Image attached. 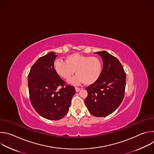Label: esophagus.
Instances as JSON below:
<instances>
[{
    "label": "esophagus",
    "mask_w": 154,
    "mask_h": 154,
    "mask_svg": "<svg viewBox=\"0 0 154 154\" xmlns=\"http://www.w3.org/2000/svg\"><path fill=\"white\" fill-rule=\"evenodd\" d=\"M75 91L77 92H78V91H79L80 90V88H79V87H75Z\"/></svg>",
    "instance_id": "obj_1"
}]
</instances>
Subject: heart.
I'll use <instances>...</instances> for the list:
<instances>
[{
  "label": "heart",
  "mask_w": 154,
  "mask_h": 154,
  "mask_svg": "<svg viewBox=\"0 0 154 154\" xmlns=\"http://www.w3.org/2000/svg\"><path fill=\"white\" fill-rule=\"evenodd\" d=\"M55 72L61 78L69 80L75 72L76 75L71 83L86 85L95 83L100 77L102 63L97 57H89L79 54H72L66 57L64 61L57 60L54 63Z\"/></svg>",
  "instance_id": "1"
}]
</instances>
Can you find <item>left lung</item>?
Segmentation results:
<instances>
[{"instance_id": "8db88e82", "label": "left lung", "mask_w": 154, "mask_h": 154, "mask_svg": "<svg viewBox=\"0 0 154 154\" xmlns=\"http://www.w3.org/2000/svg\"><path fill=\"white\" fill-rule=\"evenodd\" d=\"M103 60L100 77L86 88L85 105L91 115L105 117L112 113L121 103L125 93L126 74L119 61L106 51L97 52Z\"/></svg>"}]
</instances>
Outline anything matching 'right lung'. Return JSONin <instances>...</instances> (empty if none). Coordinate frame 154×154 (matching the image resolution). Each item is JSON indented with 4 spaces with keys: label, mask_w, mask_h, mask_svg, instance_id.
<instances>
[{
    "label": "right lung",
    "mask_w": 154,
    "mask_h": 154,
    "mask_svg": "<svg viewBox=\"0 0 154 154\" xmlns=\"http://www.w3.org/2000/svg\"><path fill=\"white\" fill-rule=\"evenodd\" d=\"M57 56L51 52L39 58L28 75L30 102L40 116L49 120H59L68 113L75 93L74 87L66 84L55 72Z\"/></svg>",
    "instance_id": "obj_1"
}]
</instances>
